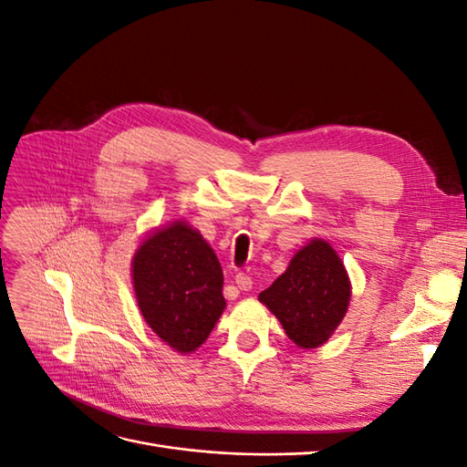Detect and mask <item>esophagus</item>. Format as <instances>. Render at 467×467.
<instances>
[{
	"mask_svg": "<svg viewBox=\"0 0 467 467\" xmlns=\"http://www.w3.org/2000/svg\"><path fill=\"white\" fill-rule=\"evenodd\" d=\"M235 285L239 290H251L253 288V280L247 273H237L235 275Z\"/></svg>",
	"mask_w": 467,
	"mask_h": 467,
	"instance_id": "esophagus-1",
	"label": "esophagus"
}]
</instances>
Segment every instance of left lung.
<instances>
[{"instance_id":"8db88e82","label":"left lung","mask_w":467,"mask_h":467,"mask_svg":"<svg viewBox=\"0 0 467 467\" xmlns=\"http://www.w3.org/2000/svg\"><path fill=\"white\" fill-rule=\"evenodd\" d=\"M282 323L290 341L316 348L343 321L350 302V280L337 251L323 239H312L292 257L273 286L259 294Z\"/></svg>"}]
</instances>
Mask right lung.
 Instances as JSON below:
<instances>
[{"label":"right lung","mask_w":467,"mask_h":467,"mask_svg":"<svg viewBox=\"0 0 467 467\" xmlns=\"http://www.w3.org/2000/svg\"><path fill=\"white\" fill-rule=\"evenodd\" d=\"M132 285L146 323L181 355L206 341L225 307L216 253L181 220L151 232L136 249Z\"/></svg>","instance_id":"right-lung-1"}]
</instances>
